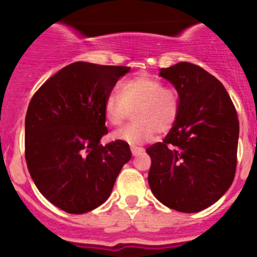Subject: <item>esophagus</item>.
<instances>
[{
	"label": "esophagus",
	"mask_w": 257,
	"mask_h": 257,
	"mask_svg": "<svg viewBox=\"0 0 257 257\" xmlns=\"http://www.w3.org/2000/svg\"><path fill=\"white\" fill-rule=\"evenodd\" d=\"M130 149H131V153H133V156H138L139 153L144 152V148H142V147H135V145H131Z\"/></svg>",
	"instance_id": "obj_1"
}]
</instances>
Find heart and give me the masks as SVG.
<instances>
[{
	"instance_id": "heart-1",
	"label": "heart",
	"mask_w": 257,
	"mask_h": 257,
	"mask_svg": "<svg viewBox=\"0 0 257 257\" xmlns=\"http://www.w3.org/2000/svg\"><path fill=\"white\" fill-rule=\"evenodd\" d=\"M119 95L109 92L103 110L106 122L121 126L134 110V123L112 134V139L131 145L153 140L157 131L171 130L179 115V95L175 88L165 86L156 77L136 76L118 85Z\"/></svg>"
}]
</instances>
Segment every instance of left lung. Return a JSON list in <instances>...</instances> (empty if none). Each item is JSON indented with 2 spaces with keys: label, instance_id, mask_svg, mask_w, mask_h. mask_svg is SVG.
I'll return each instance as SVG.
<instances>
[{
  "label": "left lung",
  "instance_id": "1",
  "mask_svg": "<svg viewBox=\"0 0 257 257\" xmlns=\"http://www.w3.org/2000/svg\"><path fill=\"white\" fill-rule=\"evenodd\" d=\"M160 76L179 94L178 119L162 143L147 149L148 183L161 203L180 212H198L219 201L234 180L239 122L219 79L181 61Z\"/></svg>",
  "mask_w": 257,
  "mask_h": 257
}]
</instances>
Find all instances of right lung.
I'll use <instances>...</instances> for the list:
<instances>
[{
  "mask_svg": "<svg viewBox=\"0 0 257 257\" xmlns=\"http://www.w3.org/2000/svg\"><path fill=\"white\" fill-rule=\"evenodd\" d=\"M130 67L77 61L37 90L26 115V161L42 196L68 213L103 205L131 160L124 142L100 144L108 134L104 100Z\"/></svg>",
  "mask_w": 257,
  "mask_h": 257,
  "instance_id": "1",
  "label": "right lung"
}]
</instances>
